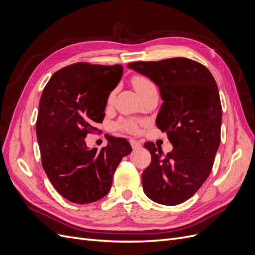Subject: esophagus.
Segmentation results:
<instances>
[{"mask_svg":"<svg viewBox=\"0 0 255 255\" xmlns=\"http://www.w3.org/2000/svg\"><path fill=\"white\" fill-rule=\"evenodd\" d=\"M129 142H130V145H132V148H133L134 150H137V149L141 148V143L138 142V141L135 140V139H130Z\"/></svg>","mask_w":255,"mask_h":255,"instance_id":"esophagus-1","label":"esophagus"}]
</instances>
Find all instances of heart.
<instances>
[{
	"label": "heart",
	"instance_id": "obj_1",
	"mask_svg": "<svg viewBox=\"0 0 255 255\" xmlns=\"http://www.w3.org/2000/svg\"><path fill=\"white\" fill-rule=\"evenodd\" d=\"M132 83H133V86L135 87V89L140 96L145 94L148 90L155 87V84L144 75H135L132 79ZM112 100H113V95H111L109 98V103L112 102ZM117 128H119L120 130H123V132L136 134L139 132V125H138V122L135 120H123L117 123Z\"/></svg>",
	"mask_w": 255,
	"mask_h": 255
}]
</instances>
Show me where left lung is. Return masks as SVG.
Returning a JSON list of instances; mask_svg holds the SVG:
<instances>
[{
  "mask_svg": "<svg viewBox=\"0 0 255 255\" xmlns=\"http://www.w3.org/2000/svg\"><path fill=\"white\" fill-rule=\"evenodd\" d=\"M128 67L159 87L164 103L156 126L173 145L164 154L154 142L143 144L152 157L141 175L144 194L159 204L183 203L210 175L220 144L222 112L217 83L204 65L185 57L134 61Z\"/></svg>",
  "mask_w": 255,
  "mask_h": 255,
  "instance_id": "obj_1",
  "label": "left lung"
}]
</instances>
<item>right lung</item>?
Here are the masks:
<instances>
[{
    "instance_id": "obj_1",
    "label": "right lung",
    "mask_w": 255,
    "mask_h": 255,
    "mask_svg": "<svg viewBox=\"0 0 255 255\" xmlns=\"http://www.w3.org/2000/svg\"><path fill=\"white\" fill-rule=\"evenodd\" d=\"M123 67L75 63L54 73L42 91L36 121L41 164L58 194L70 202L86 204L106 196L123 156L132 151L126 138L109 137L98 151L84 138L104 119L110 92Z\"/></svg>"
}]
</instances>
